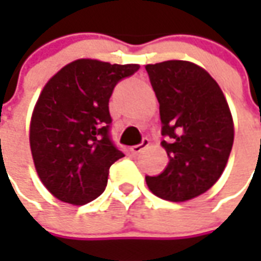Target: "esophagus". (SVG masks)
<instances>
[{
    "instance_id": "esophagus-1",
    "label": "esophagus",
    "mask_w": 261,
    "mask_h": 261,
    "mask_svg": "<svg viewBox=\"0 0 261 261\" xmlns=\"http://www.w3.org/2000/svg\"><path fill=\"white\" fill-rule=\"evenodd\" d=\"M149 144H151V142H149V139H148V138H144L141 144L132 146V152H134V154H139V152H142L144 149H146V148L149 146Z\"/></svg>"
}]
</instances>
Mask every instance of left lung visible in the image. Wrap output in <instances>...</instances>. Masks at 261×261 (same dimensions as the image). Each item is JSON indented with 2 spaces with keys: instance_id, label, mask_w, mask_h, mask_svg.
<instances>
[{
  "instance_id": "1",
  "label": "left lung",
  "mask_w": 261,
  "mask_h": 261,
  "mask_svg": "<svg viewBox=\"0 0 261 261\" xmlns=\"http://www.w3.org/2000/svg\"><path fill=\"white\" fill-rule=\"evenodd\" d=\"M160 103L161 146L168 164L146 175L158 197L186 202L203 195L225 170L234 144V122L221 87L202 66L189 61L146 65Z\"/></svg>"
}]
</instances>
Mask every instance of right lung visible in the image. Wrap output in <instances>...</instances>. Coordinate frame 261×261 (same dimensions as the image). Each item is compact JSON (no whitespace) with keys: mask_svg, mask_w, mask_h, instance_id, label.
I'll return each mask as SVG.
<instances>
[{"mask_svg":"<svg viewBox=\"0 0 261 261\" xmlns=\"http://www.w3.org/2000/svg\"><path fill=\"white\" fill-rule=\"evenodd\" d=\"M138 69L83 58L40 91L29 139L37 175L56 199L86 205L105 192L109 168L125 156L109 138V100L116 84Z\"/></svg>","mask_w":261,"mask_h":261,"instance_id":"1","label":"right lung"}]
</instances>
